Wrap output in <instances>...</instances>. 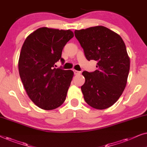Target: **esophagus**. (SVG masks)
<instances>
[{
  "instance_id": "esophagus-1",
  "label": "esophagus",
  "mask_w": 147,
  "mask_h": 147,
  "mask_svg": "<svg viewBox=\"0 0 147 147\" xmlns=\"http://www.w3.org/2000/svg\"><path fill=\"white\" fill-rule=\"evenodd\" d=\"M74 73H75V75H80V74L81 73V71H79V70H74Z\"/></svg>"
}]
</instances>
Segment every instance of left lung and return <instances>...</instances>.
I'll return each instance as SVG.
<instances>
[{
  "label": "left lung",
  "instance_id": "left-lung-1",
  "mask_svg": "<svg viewBox=\"0 0 147 147\" xmlns=\"http://www.w3.org/2000/svg\"><path fill=\"white\" fill-rule=\"evenodd\" d=\"M75 35L86 58L97 62V70L82 73L85 101L93 108H108L118 100L127 83L130 58L126 45L118 34L103 26L75 30Z\"/></svg>",
  "mask_w": 147,
  "mask_h": 147
}]
</instances>
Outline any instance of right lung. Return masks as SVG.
<instances>
[{
  "mask_svg": "<svg viewBox=\"0 0 147 147\" xmlns=\"http://www.w3.org/2000/svg\"><path fill=\"white\" fill-rule=\"evenodd\" d=\"M72 31L41 27L26 38L19 59V72L27 95L40 108L51 110L65 101L74 72L54 68Z\"/></svg>",
  "mask_w": 147,
  "mask_h": 147,
  "instance_id": "1",
  "label": "right lung"
}]
</instances>
